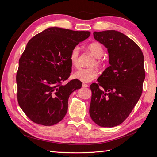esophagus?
Returning <instances> with one entry per match:
<instances>
[{
    "label": "esophagus",
    "mask_w": 157,
    "mask_h": 157,
    "mask_svg": "<svg viewBox=\"0 0 157 157\" xmlns=\"http://www.w3.org/2000/svg\"><path fill=\"white\" fill-rule=\"evenodd\" d=\"M82 87H84V88H87V87H88V85L86 84L83 83V84H82Z\"/></svg>",
    "instance_id": "34e87169"
}]
</instances>
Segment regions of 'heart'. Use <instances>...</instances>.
<instances>
[{
	"label": "heart",
	"instance_id": "obj_1",
	"mask_svg": "<svg viewBox=\"0 0 157 157\" xmlns=\"http://www.w3.org/2000/svg\"><path fill=\"white\" fill-rule=\"evenodd\" d=\"M86 48L95 57V59L92 65H96L98 67L101 66L103 60L101 57L103 54V48L101 44L97 42H92L87 46ZM69 59L71 64L75 67H77L80 59V49L78 46L74 47L71 50ZM98 74V70L94 67L80 68L73 73V77L75 78L78 79L83 82H90L96 78Z\"/></svg>",
	"mask_w": 157,
	"mask_h": 157
}]
</instances>
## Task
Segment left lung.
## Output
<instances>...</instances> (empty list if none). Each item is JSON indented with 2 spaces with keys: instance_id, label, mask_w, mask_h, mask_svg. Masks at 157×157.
Listing matches in <instances>:
<instances>
[{
  "instance_id": "left-lung-1",
  "label": "left lung",
  "mask_w": 157,
  "mask_h": 157,
  "mask_svg": "<svg viewBox=\"0 0 157 157\" xmlns=\"http://www.w3.org/2000/svg\"><path fill=\"white\" fill-rule=\"evenodd\" d=\"M94 37L105 46L110 66L90 85V115L99 126L121 124L138 101L145 77L144 57L139 46L115 30L94 32Z\"/></svg>"
}]
</instances>
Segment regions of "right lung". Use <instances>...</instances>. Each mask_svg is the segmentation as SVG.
I'll return each mask as SVG.
<instances>
[{
  "instance_id": "1",
  "label": "right lung",
  "mask_w": 157,
  "mask_h": 157,
  "mask_svg": "<svg viewBox=\"0 0 157 157\" xmlns=\"http://www.w3.org/2000/svg\"><path fill=\"white\" fill-rule=\"evenodd\" d=\"M90 35L89 31L50 27L28 42L19 60L16 82L19 105L33 122L52 126L65 116L69 96L82 86L78 79L62 84L71 73V52Z\"/></svg>"
}]
</instances>
